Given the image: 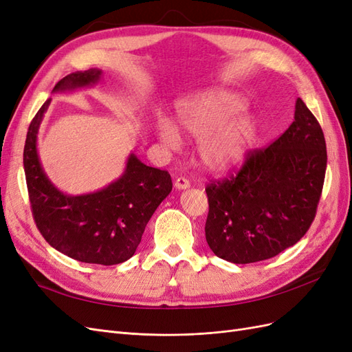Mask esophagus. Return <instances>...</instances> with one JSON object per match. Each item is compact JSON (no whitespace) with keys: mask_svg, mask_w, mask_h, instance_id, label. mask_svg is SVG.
<instances>
[{"mask_svg":"<svg viewBox=\"0 0 352 352\" xmlns=\"http://www.w3.org/2000/svg\"><path fill=\"white\" fill-rule=\"evenodd\" d=\"M189 186H190L189 180L185 179V177H177V179L175 180V188L179 189V190H185V189H188Z\"/></svg>","mask_w":352,"mask_h":352,"instance_id":"obj_1","label":"esophagus"}]
</instances>
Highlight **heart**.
I'll return each instance as SVG.
<instances>
[{"instance_id":"heart-1","label":"heart","mask_w":352,"mask_h":352,"mask_svg":"<svg viewBox=\"0 0 352 352\" xmlns=\"http://www.w3.org/2000/svg\"><path fill=\"white\" fill-rule=\"evenodd\" d=\"M248 101L235 91L214 89L182 101L176 122L189 138L198 141V158L208 172L223 173L241 166L257 142V117L245 111ZM168 119L155 122V133L170 150H177L180 132Z\"/></svg>"}]
</instances>
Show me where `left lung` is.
<instances>
[{"label":"left lung","mask_w":352,"mask_h":352,"mask_svg":"<svg viewBox=\"0 0 352 352\" xmlns=\"http://www.w3.org/2000/svg\"><path fill=\"white\" fill-rule=\"evenodd\" d=\"M326 164L322 127L298 98L294 122L280 138L250 154L238 175L207 186L210 250L248 264L292 247L316 217Z\"/></svg>","instance_id":"left-lung-1"}]
</instances>
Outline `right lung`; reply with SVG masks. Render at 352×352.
Returning <instances> with one entry per match:
<instances>
[{
  "mask_svg": "<svg viewBox=\"0 0 352 352\" xmlns=\"http://www.w3.org/2000/svg\"><path fill=\"white\" fill-rule=\"evenodd\" d=\"M101 79L100 69L70 73L52 94L91 88ZM50 104L51 98L32 120L23 151L32 214L39 232L52 248L73 260L102 265L129 260L146 223L172 192V177L131 153L124 172L107 186L82 195L65 194L51 182L38 154L39 127Z\"/></svg>",
  "mask_w": 352,
  "mask_h": 352,
  "instance_id": "right-lung-1",
  "label": "right lung"
}]
</instances>
